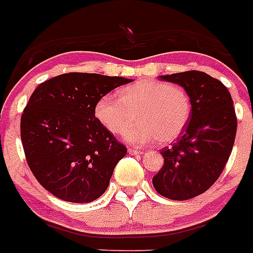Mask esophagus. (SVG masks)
Instances as JSON below:
<instances>
[{"mask_svg": "<svg viewBox=\"0 0 253 253\" xmlns=\"http://www.w3.org/2000/svg\"><path fill=\"white\" fill-rule=\"evenodd\" d=\"M128 153H129V155H132V156H134V155H142L143 151L136 150V148H128Z\"/></svg>", "mask_w": 253, "mask_h": 253, "instance_id": "34e87169", "label": "esophagus"}]
</instances>
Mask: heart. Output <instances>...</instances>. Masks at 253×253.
<instances>
[{"label": "heart", "instance_id": "b5f03b06", "mask_svg": "<svg viewBox=\"0 0 253 253\" xmlns=\"http://www.w3.org/2000/svg\"><path fill=\"white\" fill-rule=\"evenodd\" d=\"M192 105L187 91L178 84L142 80L120 91V98L105 94L96 103L94 116L107 131L125 133L127 142L146 145L159 140L169 143L180 137L190 121Z\"/></svg>", "mask_w": 253, "mask_h": 253}]
</instances>
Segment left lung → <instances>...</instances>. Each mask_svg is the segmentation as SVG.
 Segmentation results:
<instances>
[{
  "instance_id": "8db88e82",
  "label": "left lung",
  "mask_w": 253,
  "mask_h": 253,
  "mask_svg": "<svg viewBox=\"0 0 253 253\" xmlns=\"http://www.w3.org/2000/svg\"><path fill=\"white\" fill-rule=\"evenodd\" d=\"M180 84L191 98L192 112L182 136L161 151L164 166L152 178L164 197L185 201L206 192L222 173L237 129L227 87L201 71L160 76Z\"/></svg>"
}]
</instances>
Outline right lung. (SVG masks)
<instances>
[{
	"instance_id": "1",
	"label": "right lung",
	"mask_w": 253,
	"mask_h": 253,
	"mask_svg": "<svg viewBox=\"0 0 253 253\" xmlns=\"http://www.w3.org/2000/svg\"><path fill=\"white\" fill-rule=\"evenodd\" d=\"M131 81L70 72L35 89L21 116V140L42 187L75 204L103 195L127 148L98 122L94 107L102 96Z\"/></svg>"
}]
</instances>
